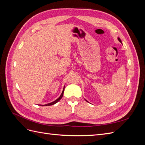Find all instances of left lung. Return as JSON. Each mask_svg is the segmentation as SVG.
I'll list each match as a JSON object with an SVG mask.
<instances>
[{
  "instance_id": "1",
  "label": "left lung",
  "mask_w": 145,
  "mask_h": 145,
  "mask_svg": "<svg viewBox=\"0 0 145 145\" xmlns=\"http://www.w3.org/2000/svg\"><path fill=\"white\" fill-rule=\"evenodd\" d=\"M118 40H119V42H120V43H121V40H120V39L119 37H118ZM85 100L86 101V102H88V101H87L86 100Z\"/></svg>"
}]
</instances>
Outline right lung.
Masks as SVG:
<instances>
[{"mask_svg": "<svg viewBox=\"0 0 145 145\" xmlns=\"http://www.w3.org/2000/svg\"><path fill=\"white\" fill-rule=\"evenodd\" d=\"M64 90H65V86H64V88H63V91H62V94H61V95H60V97L57 99H56L55 101H54V102H51V103H48V104H46V105H45V106H50V105H54V104H56V103H57L62 98V97H63V92H64Z\"/></svg>", "mask_w": 145, "mask_h": 145, "instance_id": "1", "label": "right lung"}]
</instances>
